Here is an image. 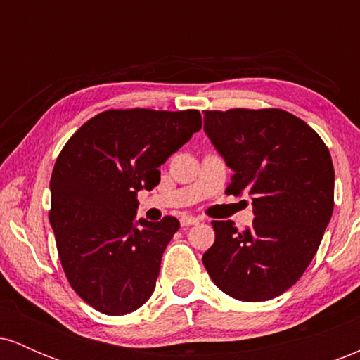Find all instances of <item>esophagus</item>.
<instances>
[{
  "instance_id": "1",
  "label": "esophagus",
  "mask_w": 360,
  "mask_h": 360,
  "mask_svg": "<svg viewBox=\"0 0 360 360\" xmlns=\"http://www.w3.org/2000/svg\"><path fill=\"white\" fill-rule=\"evenodd\" d=\"M196 223H200V218L191 217V214H186V217L181 218V226H191L196 225Z\"/></svg>"
}]
</instances>
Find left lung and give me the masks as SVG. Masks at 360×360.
Segmentation results:
<instances>
[{
	"instance_id": "left-lung-1",
	"label": "left lung",
	"mask_w": 360,
	"mask_h": 360,
	"mask_svg": "<svg viewBox=\"0 0 360 360\" xmlns=\"http://www.w3.org/2000/svg\"><path fill=\"white\" fill-rule=\"evenodd\" d=\"M205 134L233 171L226 193L252 196L254 221L238 232L213 221L203 264L240 301L288 291L315 257L333 212L335 171L320 135L283 110L205 111Z\"/></svg>"
}]
</instances>
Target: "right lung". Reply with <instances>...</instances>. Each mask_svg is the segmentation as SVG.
<instances>
[{
  "label": "right lung",
  "instance_id": "add662e5",
  "mask_svg": "<svg viewBox=\"0 0 360 360\" xmlns=\"http://www.w3.org/2000/svg\"><path fill=\"white\" fill-rule=\"evenodd\" d=\"M200 128L196 110H108L57 157L49 220L69 284L98 311L127 315L154 292L179 221L135 220L137 193L159 184V167Z\"/></svg>",
  "mask_w": 360,
  "mask_h": 360
}]
</instances>
